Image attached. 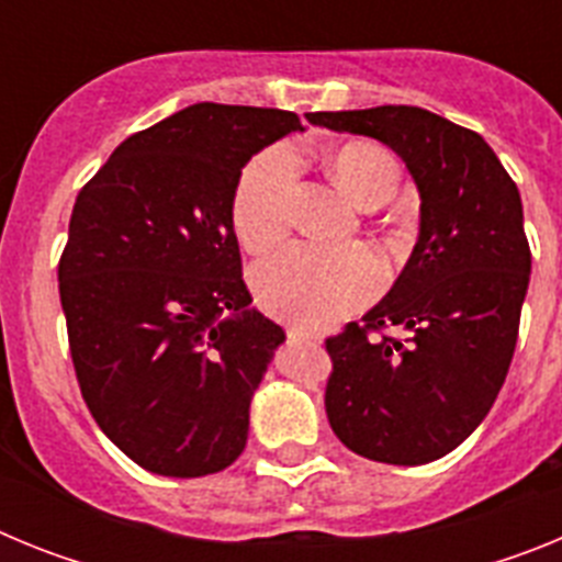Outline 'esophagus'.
Wrapping results in <instances>:
<instances>
[{
    "label": "esophagus",
    "instance_id": "34e87169",
    "mask_svg": "<svg viewBox=\"0 0 562 562\" xmlns=\"http://www.w3.org/2000/svg\"><path fill=\"white\" fill-rule=\"evenodd\" d=\"M286 337H290V340H301V342H317V340H321L317 335H312V331H306V329H297V326H290V329H286Z\"/></svg>",
    "mask_w": 562,
    "mask_h": 562
}]
</instances>
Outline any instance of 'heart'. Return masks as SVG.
Wrapping results in <instances>:
<instances>
[{
	"instance_id": "heart-1",
	"label": "heart",
	"mask_w": 562,
	"mask_h": 562,
	"mask_svg": "<svg viewBox=\"0 0 562 562\" xmlns=\"http://www.w3.org/2000/svg\"><path fill=\"white\" fill-rule=\"evenodd\" d=\"M326 171L360 207H382L400 191L402 171L389 148L351 140L326 154ZM297 196V166L284 148L258 154L233 193L231 222L241 247L267 252L284 241ZM256 301L295 326H326L366 306L382 286L380 261L362 247L317 250L297 245L252 267Z\"/></svg>"
}]
</instances>
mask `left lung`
I'll list each match as a JSON object with an SVG mask.
<instances>
[{
    "label": "left lung",
    "mask_w": 562,
    "mask_h": 562,
    "mask_svg": "<svg viewBox=\"0 0 562 562\" xmlns=\"http://www.w3.org/2000/svg\"><path fill=\"white\" fill-rule=\"evenodd\" d=\"M306 121L385 143L419 188V241L405 270L362 324L326 340V416L357 456L428 464L479 428L513 362L532 272L518 186L481 134L428 109Z\"/></svg>",
    "instance_id": "left-lung-1"
}]
</instances>
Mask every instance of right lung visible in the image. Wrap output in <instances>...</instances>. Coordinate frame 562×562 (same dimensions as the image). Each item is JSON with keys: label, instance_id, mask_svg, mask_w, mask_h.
Segmentation results:
<instances>
[{"label": "right lung", "instance_id": "1", "mask_svg": "<svg viewBox=\"0 0 562 562\" xmlns=\"http://www.w3.org/2000/svg\"><path fill=\"white\" fill-rule=\"evenodd\" d=\"M295 112L193 103L114 148L81 188L58 261L69 355L98 428L143 470L220 473L284 342L241 278L233 193Z\"/></svg>", "mask_w": 562, "mask_h": 562}]
</instances>
